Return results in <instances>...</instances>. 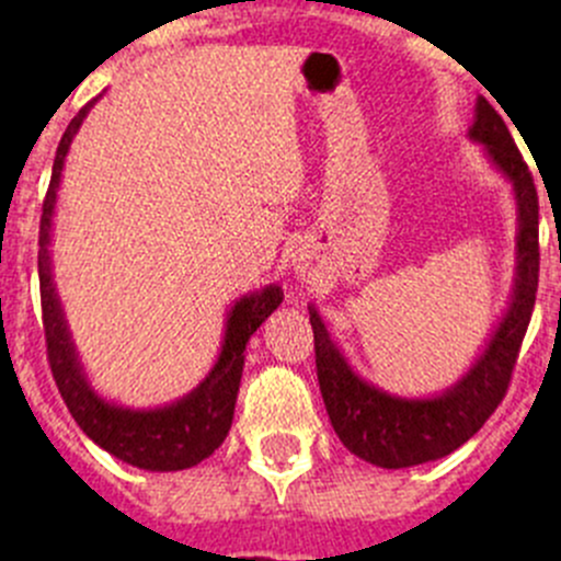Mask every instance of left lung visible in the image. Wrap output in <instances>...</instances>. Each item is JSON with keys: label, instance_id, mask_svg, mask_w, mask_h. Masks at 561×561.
Instances as JSON below:
<instances>
[{"label": "left lung", "instance_id": "left-lung-1", "mask_svg": "<svg viewBox=\"0 0 561 561\" xmlns=\"http://www.w3.org/2000/svg\"><path fill=\"white\" fill-rule=\"evenodd\" d=\"M469 138L485 146L496 168L507 175L518 206L516 287L507 314L491 333L478 364L445 393L434 399H401L360 380L328 336L320 314L309 307L314 331V364L320 393L333 432L350 454L382 469H404L434 461L461 448L480 432L491 412L505 399L513 366L531 320L540 271L537 244V190L511 129L489 100L478 98Z\"/></svg>", "mask_w": 561, "mask_h": 561}]
</instances>
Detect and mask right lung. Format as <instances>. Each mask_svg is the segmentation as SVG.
Here are the masks:
<instances>
[{
  "label": "right lung",
  "instance_id": "add662e5",
  "mask_svg": "<svg viewBox=\"0 0 561 561\" xmlns=\"http://www.w3.org/2000/svg\"><path fill=\"white\" fill-rule=\"evenodd\" d=\"M94 103L98 100L83 105L78 116L67 124L65 135H61L54 173H50V186L43 201V217H39L37 268L48 364L67 410H70V415L76 417V423L89 439H94L100 448H105L107 454L122 458V461L133 463V467L149 469V472H175V469L195 467L225 443L230 423H233L236 396H239L241 371H244V350L249 336L263 325L265 317L279 307L285 293H282L279 285H268L236 301V307L228 314L222 353H219L217 364L208 371L206 380L192 393H186L184 399L160 407V410H127V407H116L111 401L100 399L87 382L81 360L76 355V344H72L70 331H67L54 276H50L48 252L50 219H54L56 190H59L65 157L70 151L78 127H81L89 107Z\"/></svg>",
  "mask_w": 561,
  "mask_h": 561
}]
</instances>
